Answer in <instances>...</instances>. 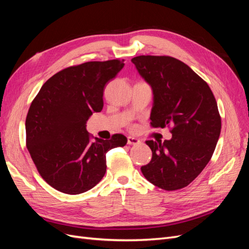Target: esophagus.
<instances>
[{
	"label": "esophagus",
	"mask_w": 249,
	"mask_h": 249,
	"mask_svg": "<svg viewBox=\"0 0 249 249\" xmlns=\"http://www.w3.org/2000/svg\"><path fill=\"white\" fill-rule=\"evenodd\" d=\"M139 142H140V140H138L137 138L131 137V136L127 137V144H130V145H135V144H138Z\"/></svg>",
	"instance_id": "obj_1"
}]
</instances>
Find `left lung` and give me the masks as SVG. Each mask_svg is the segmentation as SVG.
I'll use <instances>...</instances> for the list:
<instances>
[{
    "instance_id": "obj_1",
    "label": "left lung",
    "mask_w": 249,
    "mask_h": 249,
    "mask_svg": "<svg viewBox=\"0 0 249 249\" xmlns=\"http://www.w3.org/2000/svg\"><path fill=\"white\" fill-rule=\"evenodd\" d=\"M132 62L153 90L150 124L172 125L170 140L145 142L153 157L141 171L161 189H182L207 166L219 139L221 118L214 94L197 73L176 58L138 56Z\"/></svg>"
}]
</instances>
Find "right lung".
<instances>
[{
  "label": "right lung",
  "instance_id": "1",
  "mask_svg": "<svg viewBox=\"0 0 249 249\" xmlns=\"http://www.w3.org/2000/svg\"><path fill=\"white\" fill-rule=\"evenodd\" d=\"M124 61L67 67L44 83L30 106L27 148L39 175L56 190L71 195L90 190L106 173L108 150L126 144L122 134L92 141L86 130L90 115L103 109L105 86Z\"/></svg>",
  "mask_w": 249,
  "mask_h": 249
}]
</instances>
